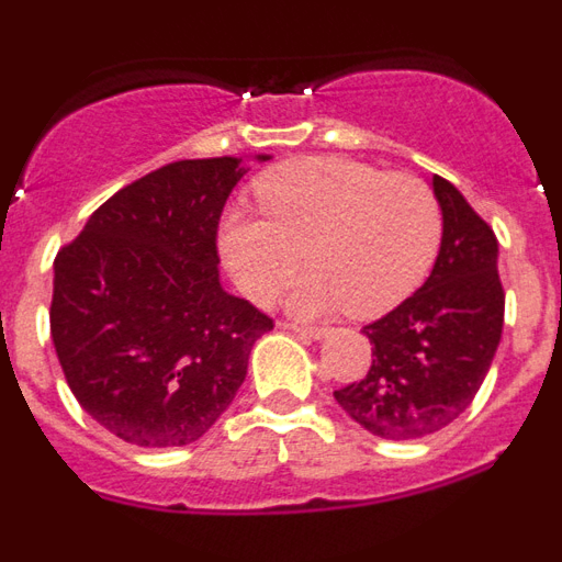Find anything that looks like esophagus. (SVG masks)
I'll return each mask as SVG.
<instances>
[{
  "label": "esophagus",
  "instance_id": "obj_1",
  "mask_svg": "<svg viewBox=\"0 0 562 562\" xmlns=\"http://www.w3.org/2000/svg\"><path fill=\"white\" fill-rule=\"evenodd\" d=\"M284 326L286 329L295 331V335L310 337V340H321V337H326V331H329V329H324V326H304V324H284Z\"/></svg>",
  "mask_w": 562,
  "mask_h": 562
}]
</instances>
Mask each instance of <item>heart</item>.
I'll list each match as a JSON object with an SVG mask.
<instances>
[{
    "label": "heart",
    "mask_w": 562,
    "mask_h": 562,
    "mask_svg": "<svg viewBox=\"0 0 562 562\" xmlns=\"http://www.w3.org/2000/svg\"><path fill=\"white\" fill-rule=\"evenodd\" d=\"M256 200L265 217L233 207L220 225L222 261L256 304L276 301L310 250L312 270L286 295L292 312L385 315L425 281L439 250V202L414 173L301 157L267 171Z\"/></svg>",
    "instance_id": "obj_1"
}]
</instances>
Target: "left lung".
I'll use <instances>...</instances> for the list:
<instances>
[{
	"mask_svg": "<svg viewBox=\"0 0 562 562\" xmlns=\"http://www.w3.org/2000/svg\"><path fill=\"white\" fill-rule=\"evenodd\" d=\"M441 247L434 272L396 310L362 326L371 369L335 391L340 408L380 439L430 436L479 394L504 329L498 238L459 188L434 177Z\"/></svg>",
	"mask_w": 562,
	"mask_h": 562,
	"instance_id": "obj_1",
	"label": "left lung"
}]
</instances>
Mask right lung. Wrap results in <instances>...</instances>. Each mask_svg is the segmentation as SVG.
<instances>
[{"label":"right lung","instance_id":"right-lung-1","mask_svg":"<svg viewBox=\"0 0 562 562\" xmlns=\"http://www.w3.org/2000/svg\"><path fill=\"white\" fill-rule=\"evenodd\" d=\"M245 173L241 157L168 162L109 196L58 250V362L81 408L128 445L205 436L241 389L252 342L272 329L220 281V216Z\"/></svg>","mask_w":562,"mask_h":562}]
</instances>
